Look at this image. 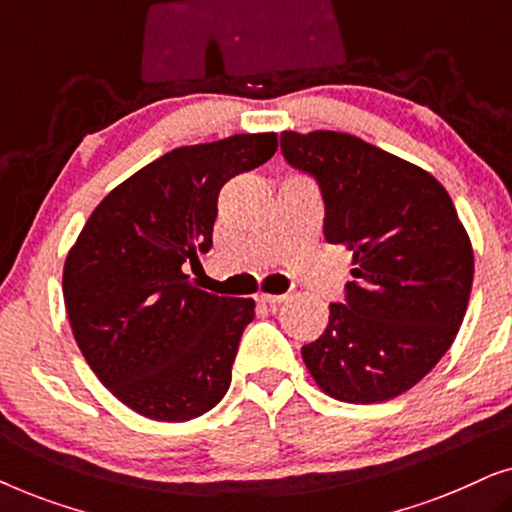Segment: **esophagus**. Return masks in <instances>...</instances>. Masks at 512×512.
I'll return each instance as SVG.
<instances>
[{"label":"esophagus","mask_w":512,"mask_h":512,"mask_svg":"<svg viewBox=\"0 0 512 512\" xmlns=\"http://www.w3.org/2000/svg\"><path fill=\"white\" fill-rule=\"evenodd\" d=\"M286 296H275V293H256V300L263 305H277L282 303Z\"/></svg>","instance_id":"obj_1"}]
</instances>
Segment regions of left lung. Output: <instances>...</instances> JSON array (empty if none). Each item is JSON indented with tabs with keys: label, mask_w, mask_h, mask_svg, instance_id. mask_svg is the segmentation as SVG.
<instances>
[{
	"label": "left lung",
	"mask_w": 512,
	"mask_h": 512,
	"mask_svg": "<svg viewBox=\"0 0 512 512\" xmlns=\"http://www.w3.org/2000/svg\"><path fill=\"white\" fill-rule=\"evenodd\" d=\"M282 153L319 181L326 242L354 265L305 366L338 401H391L436 368L464 321L475 268L464 223L436 177L347 132L286 130Z\"/></svg>",
	"instance_id": "1"
}]
</instances>
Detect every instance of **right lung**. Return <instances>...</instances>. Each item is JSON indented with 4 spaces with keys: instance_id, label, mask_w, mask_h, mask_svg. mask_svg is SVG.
Returning a JSON list of instances; mask_svg holds the SVG:
<instances>
[{
    "instance_id": "add662e5",
    "label": "right lung",
    "mask_w": 512,
    "mask_h": 512,
    "mask_svg": "<svg viewBox=\"0 0 512 512\" xmlns=\"http://www.w3.org/2000/svg\"><path fill=\"white\" fill-rule=\"evenodd\" d=\"M275 151V132L179 146L118 184L69 249L62 293L76 345L137 415L188 422L226 396L256 303L202 291L181 268L212 247L223 184Z\"/></svg>"
}]
</instances>
